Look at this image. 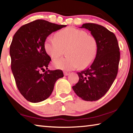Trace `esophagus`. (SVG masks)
Instances as JSON below:
<instances>
[{
	"label": "esophagus",
	"instance_id": "34e87169",
	"mask_svg": "<svg viewBox=\"0 0 133 133\" xmlns=\"http://www.w3.org/2000/svg\"><path fill=\"white\" fill-rule=\"evenodd\" d=\"M69 73H67V72H66V71H64V76H68L69 75Z\"/></svg>",
	"mask_w": 133,
	"mask_h": 133
}]
</instances>
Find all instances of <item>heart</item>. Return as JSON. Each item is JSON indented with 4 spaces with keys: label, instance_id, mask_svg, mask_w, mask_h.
<instances>
[{
    "label": "heart",
    "instance_id": "1",
    "mask_svg": "<svg viewBox=\"0 0 133 133\" xmlns=\"http://www.w3.org/2000/svg\"><path fill=\"white\" fill-rule=\"evenodd\" d=\"M46 53L52 58L59 57L67 50V57L54 60L56 69L70 71L80 67L90 66L96 58L97 42L85 31L76 28H66L58 32L56 37H49L44 43Z\"/></svg>",
    "mask_w": 133,
    "mask_h": 133
}]
</instances>
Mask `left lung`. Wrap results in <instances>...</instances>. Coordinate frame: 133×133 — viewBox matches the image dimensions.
I'll list each match as a JSON object with an SVG mask.
<instances>
[{
	"instance_id": "obj_1",
	"label": "left lung",
	"mask_w": 133,
	"mask_h": 133,
	"mask_svg": "<svg viewBox=\"0 0 133 133\" xmlns=\"http://www.w3.org/2000/svg\"><path fill=\"white\" fill-rule=\"evenodd\" d=\"M80 28L90 31L97 42V51L91 66L77 73L79 80L72 88L83 100L93 102L104 96L115 80L120 62V49L115 35L104 26L84 23Z\"/></svg>"
}]
</instances>
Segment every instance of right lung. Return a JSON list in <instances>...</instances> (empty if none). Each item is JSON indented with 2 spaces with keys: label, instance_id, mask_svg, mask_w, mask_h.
I'll return each instance as SVG.
<instances>
[{
  "label": "right lung",
  "instance_id": "add662e5",
  "mask_svg": "<svg viewBox=\"0 0 133 133\" xmlns=\"http://www.w3.org/2000/svg\"><path fill=\"white\" fill-rule=\"evenodd\" d=\"M66 25L36 20L21 27L10 46L11 69L20 93L31 103L51 95L56 81L64 76L61 70L45 71L51 58L44 49L46 38ZM42 71L45 72L40 73Z\"/></svg>",
  "mask_w": 133,
  "mask_h": 133
}]
</instances>
